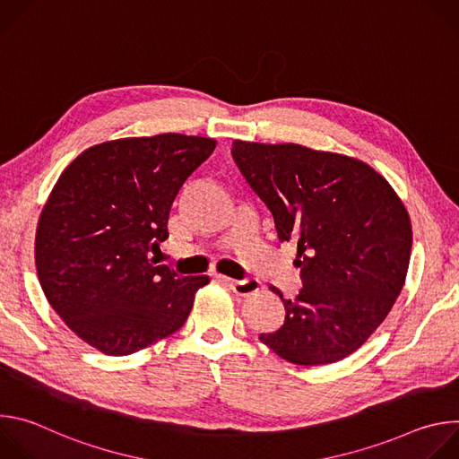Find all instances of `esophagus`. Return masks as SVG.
I'll return each mask as SVG.
<instances>
[{
	"label": "esophagus",
	"mask_w": 459,
	"mask_h": 459,
	"mask_svg": "<svg viewBox=\"0 0 459 459\" xmlns=\"http://www.w3.org/2000/svg\"><path fill=\"white\" fill-rule=\"evenodd\" d=\"M225 285H229L238 296H248L252 292H257L261 289V283L254 278L248 280H230L227 276H218Z\"/></svg>",
	"instance_id": "obj_1"
}]
</instances>
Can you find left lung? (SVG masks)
I'll use <instances>...</instances> for the list:
<instances>
[{
	"instance_id": "obj_1",
	"label": "left lung",
	"mask_w": 459,
	"mask_h": 459,
	"mask_svg": "<svg viewBox=\"0 0 459 459\" xmlns=\"http://www.w3.org/2000/svg\"><path fill=\"white\" fill-rule=\"evenodd\" d=\"M232 158L294 241L303 289L285 323L259 340L296 365L334 363L358 351L396 303L411 261L412 225L388 181L367 163L296 143L234 140Z\"/></svg>"
}]
</instances>
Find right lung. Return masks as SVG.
<instances>
[{
  "label": "right lung",
  "mask_w": 459,
  "mask_h": 459,
  "mask_svg": "<svg viewBox=\"0 0 459 459\" xmlns=\"http://www.w3.org/2000/svg\"><path fill=\"white\" fill-rule=\"evenodd\" d=\"M216 149L185 134L121 138L83 151L56 181L36 229L41 289L69 329L107 356L181 329L209 276H179L152 254L183 183Z\"/></svg>",
  "instance_id": "right-lung-1"
}]
</instances>
